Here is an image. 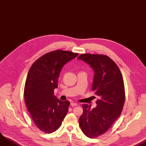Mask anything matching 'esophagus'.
Returning <instances> with one entry per match:
<instances>
[{
    "label": "esophagus",
    "instance_id": "obj_1",
    "mask_svg": "<svg viewBox=\"0 0 146 146\" xmlns=\"http://www.w3.org/2000/svg\"><path fill=\"white\" fill-rule=\"evenodd\" d=\"M71 106H72V107L76 106H77V103H74V102H72V103H71Z\"/></svg>",
    "mask_w": 146,
    "mask_h": 146
}]
</instances>
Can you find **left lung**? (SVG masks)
Returning a JSON list of instances; mask_svg holds the SVG:
<instances>
[{
	"mask_svg": "<svg viewBox=\"0 0 146 146\" xmlns=\"http://www.w3.org/2000/svg\"><path fill=\"white\" fill-rule=\"evenodd\" d=\"M77 59L94 72L92 90L99 99L93 109L83 104L79 124L86 136L95 138L106 133L121 114L125 99L123 80L118 66L106 55L82 54Z\"/></svg>",
	"mask_w": 146,
	"mask_h": 146,
	"instance_id": "left-lung-1",
	"label": "left lung"
}]
</instances>
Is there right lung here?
I'll use <instances>...</instances> for the list:
<instances>
[{
  "label": "right lung",
  "instance_id": "obj_1",
  "mask_svg": "<svg viewBox=\"0 0 146 146\" xmlns=\"http://www.w3.org/2000/svg\"><path fill=\"white\" fill-rule=\"evenodd\" d=\"M78 53L62 50L46 53L34 62L27 75L24 100L31 117L43 133H52L61 125L70 102L61 101L54 94L64 65Z\"/></svg>",
  "mask_w": 146,
  "mask_h": 146
}]
</instances>
